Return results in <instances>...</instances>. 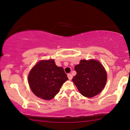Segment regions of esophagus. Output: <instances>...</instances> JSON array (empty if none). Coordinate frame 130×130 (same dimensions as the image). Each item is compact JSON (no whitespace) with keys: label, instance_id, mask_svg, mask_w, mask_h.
Here are the masks:
<instances>
[{"label":"esophagus","instance_id":"obj_1","mask_svg":"<svg viewBox=\"0 0 130 130\" xmlns=\"http://www.w3.org/2000/svg\"><path fill=\"white\" fill-rule=\"evenodd\" d=\"M68 77L69 78V80H71L72 79V75L71 74H68Z\"/></svg>","mask_w":130,"mask_h":130}]
</instances>
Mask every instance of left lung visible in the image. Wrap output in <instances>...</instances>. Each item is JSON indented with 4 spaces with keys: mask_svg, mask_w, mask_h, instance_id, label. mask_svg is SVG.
Returning <instances> with one entry per match:
<instances>
[{
    "mask_svg": "<svg viewBox=\"0 0 130 130\" xmlns=\"http://www.w3.org/2000/svg\"><path fill=\"white\" fill-rule=\"evenodd\" d=\"M74 70L77 72L72 81L84 96L92 98L100 93L107 81V73L98 61L81 60Z\"/></svg>",
    "mask_w": 130,
    "mask_h": 130,
    "instance_id": "1",
    "label": "left lung"
}]
</instances>
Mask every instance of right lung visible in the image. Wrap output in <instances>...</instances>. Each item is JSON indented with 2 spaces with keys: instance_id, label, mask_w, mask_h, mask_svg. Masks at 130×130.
<instances>
[{
  "instance_id": "obj_1",
  "label": "right lung",
  "mask_w": 130,
  "mask_h": 130,
  "mask_svg": "<svg viewBox=\"0 0 130 130\" xmlns=\"http://www.w3.org/2000/svg\"><path fill=\"white\" fill-rule=\"evenodd\" d=\"M68 80L62 67L56 65L53 60L41 61L32 68L28 77L32 92L44 100H50L60 91Z\"/></svg>"
}]
</instances>
